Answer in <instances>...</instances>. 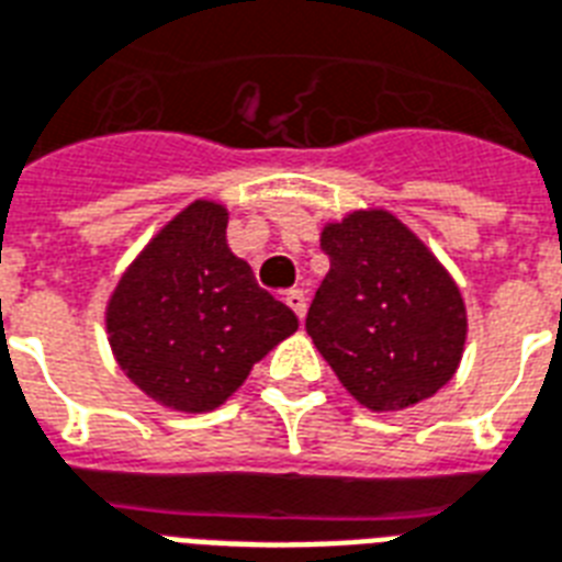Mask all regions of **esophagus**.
<instances>
[{"label": "esophagus", "instance_id": "34e87169", "mask_svg": "<svg viewBox=\"0 0 562 562\" xmlns=\"http://www.w3.org/2000/svg\"><path fill=\"white\" fill-rule=\"evenodd\" d=\"M285 303H289L291 312H294L296 317L303 321V317H305V308H308V303H305V294H303V291H289V294H285Z\"/></svg>", "mask_w": 562, "mask_h": 562}]
</instances>
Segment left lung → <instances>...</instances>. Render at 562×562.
Wrapping results in <instances>:
<instances>
[{
	"label": "left lung",
	"mask_w": 562,
	"mask_h": 562,
	"mask_svg": "<svg viewBox=\"0 0 562 562\" xmlns=\"http://www.w3.org/2000/svg\"><path fill=\"white\" fill-rule=\"evenodd\" d=\"M326 280L305 331L337 381L372 413L432 398L456 375L468 312L453 277L390 210H352L321 234Z\"/></svg>",
	"instance_id": "obj_1"
}]
</instances>
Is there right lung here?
Returning a JSON list of instances; mask_svg holds the SVG:
<instances>
[{
  "label": "right lung",
  "mask_w": 562,
  "mask_h": 562,
  "mask_svg": "<svg viewBox=\"0 0 562 562\" xmlns=\"http://www.w3.org/2000/svg\"><path fill=\"white\" fill-rule=\"evenodd\" d=\"M296 326L227 248V207L210 199L187 204L147 241L106 303L123 375L178 413L222 407Z\"/></svg>",
  "instance_id": "add662e5"
}]
</instances>
